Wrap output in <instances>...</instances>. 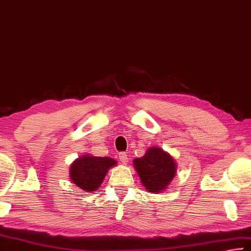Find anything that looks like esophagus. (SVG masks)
Wrapping results in <instances>:
<instances>
[{
	"mask_svg": "<svg viewBox=\"0 0 251 251\" xmlns=\"http://www.w3.org/2000/svg\"><path fill=\"white\" fill-rule=\"evenodd\" d=\"M118 155H119V159H120V161L122 163H126V161H128V155H126V152H120Z\"/></svg>",
	"mask_w": 251,
	"mask_h": 251,
	"instance_id": "esophagus-1",
	"label": "esophagus"
}]
</instances>
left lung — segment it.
<instances>
[{
    "label": "left lung",
    "mask_w": 251,
    "mask_h": 251,
    "mask_svg": "<svg viewBox=\"0 0 251 251\" xmlns=\"http://www.w3.org/2000/svg\"><path fill=\"white\" fill-rule=\"evenodd\" d=\"M133 162L143 186L154 194L164 190L176 174L174 159L157 147L150 148L142 158L134 159Z\"/></svg>",
    "instance_id": "1"
}]
</instances>
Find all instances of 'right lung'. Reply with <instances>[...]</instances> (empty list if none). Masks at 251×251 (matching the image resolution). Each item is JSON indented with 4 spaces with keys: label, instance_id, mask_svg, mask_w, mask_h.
Here are the masks:
<instances>
[{
    "label": "right lung",
    "instance_id": "right-lung-1",
    "mask_svg": "<svg viewBox=\"0 0 251 251\" xmlns=\"http://www.w3.org/2000/svg\"><path fill=\"white\" fill-rule=\"evenodd\" d=\"M116 164V160L108 157H91L84 154L72 163L70 168V178L82 190L94 191L103 181L109 168Z\"/></svg>",
    "mask_w": 251,
    "mask_h": 251
}]
</instances>
